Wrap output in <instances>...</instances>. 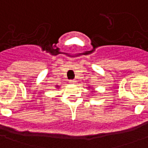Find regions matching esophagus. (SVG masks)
<instances>
[{
  "instance_id": "esophagus-1",
  "label": "esophagus",
  "mask_w": 148,
  "mask_h": 148,
  "mask_svg": "<svg viewBox=\"0 0 148 148\" xmlns=\"http://www.w3.org/2000/svg\"><path fill=\"white\" fill-rule=\"evenodd\" d=\"M75 80H74V79H70L69 80V83L70 84H75Z\"/></svg>"
}]
</instances>
